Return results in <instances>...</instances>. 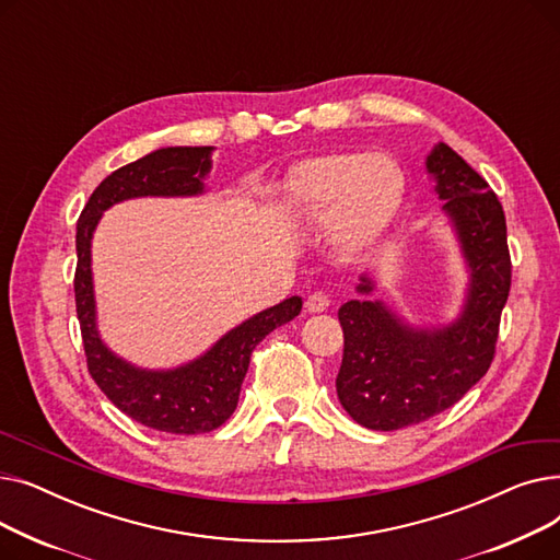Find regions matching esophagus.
Instances as JSON below:
<instances>
[{"instance_id":"esophagus-1","label":"esophagus","mask_w":560,"mask_h":560,"mask_svg":"<svg viewBox=\"0 0 560 560\" xmlns=\"http://www.w3.org/2000/svg\"><path fill=\"white\" fill-rule=\"evenodd\" d=\"M329 298L325 295V292H311V295L306 298V311L308 313H322L329 308Z\"/></svg>"}]
</instances>
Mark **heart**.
Returning a JSON list of instances; mask_svg holds the SVG:
<instances>
[{
    "instance_id": "obj_1",
    "label": "heart",
    "mask_w": 560,
    "mask_h": 560,
    "mask_svg": "<svg viewBox=\"0 0 560 560\" xmlns=\"http://www.w3.org/2000/svg\"><path fill=\"white\" fill-rule=\"evenodd\" d=\"M292 197L308 224L336 222L347 245H361L395 218L404 174L388 154L317 156L300 167Z\"/></svg>"
}]
</instances>
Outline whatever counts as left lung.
<instances>
[{"mask_svg": "<svg viewBox=\"0 0 560 560\" xmlns=\"http://www.w3.org/2000/svg\"><path fill=\"white\" fill-rule=\"evenodd\" d=\"M469 270L460 315L447 327L416 329L384 302L351 300L340 306L345 336L336 376L338 399L361 427L395 431L420 424L454 406L488 372L499 319L511 290L506 218L483 176L450 144L427 156ZM374 283L361 277L359 292Z\"/></svg>", "mask_w": 560, "mask_h": 560, "instance_id": "obj_1", "label": "left lung"}]
</instances>
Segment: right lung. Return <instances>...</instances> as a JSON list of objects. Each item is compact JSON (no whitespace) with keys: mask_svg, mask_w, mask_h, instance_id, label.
<instances>
[{"mask_svg":"<svg viewBox=\"0 0 560 560\" xmlns=\"http://www.w3.org/2000/svg\"><path fill=\"white\" fill-rule=\"evenodd\" d=\"M213 147H163L108 174L77 222L74 302L88 372L125 416L165 433L195 435L222 427L238 406L256 345L302 311V298L265 308L222 336L199 359L174 370L136 368L102 342L91 270L93 231L106 209L133 197H188L203 192Z\"/></svg>","mask_w":560,"mask_h":560,"instance_id":"obj_1","label":"right lung"}]
</instances>
